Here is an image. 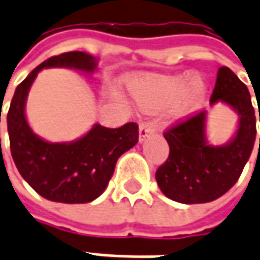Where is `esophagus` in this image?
Returning <instances> with one entry per match:
<instances>
[{
  "mask_svg": "<svg viewBox=\"0 0 260 260\" xmlns=\"http://www.w3.org/2000/svg\"><path fill=\"white\" fill-rule=\"evenodd\" d=\"M154 131H155V126L152 125V122H142L139 125V141L148 138L151 134H154Z\"/></svg>",
  "mask_w": 260,
  "mask_h": 260,
  "instance_id": "esophagus-1",
  "label": "esophagus"
}]
</instances>
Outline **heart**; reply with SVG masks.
Instances as JSON below:
<instances>
[{
    "label": "heart",
    "mask_w": 260,
    "mask_h": 260,
    "mask_svg": "<svg viewBox=\"0 0 260 260\" xmlns=\"http://www.w3.org/2000/svg\"><path fill=\"white\" fill-rule=\"evenodd\" d=\"M129 89L139 106L148 112L170 109L178 103L181 112H190L202 103L206 92L204 83L192 73L137 77L129 83Z\"/></svg>",
    "instance_id": "obj_1"
}]
</instances>
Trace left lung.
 Returning <instances> with one entry per match:
<instances>
[{"mask_svg":"<svg viewBox=\"0 0 260 260\" xmlns=\"http://www.w3.org/2000/svg\"><path fill=\"white\" fill-rule=\"evenodd\" d=\"M217 101L228 103L239 113V128L228 145H207L206 111L187 116L164 131L170 154L158 167L155 178L161 191L174 202L199 204L219 199L236 184L250 157L256 138L255 109L246 85L226 66L219 69L210 96L211 105Z\"/></svg>","mask_w":260,"mask_h":260,"instance_id":"8db88e82","label":"left lung"}]
</instances>
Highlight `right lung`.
Masks as SVG:
<instances>
[{
  "mask_svg": "<svg viewBox=\"0 0 260 260\" xmlns=\"http://www.w3.org/2000/svg\"><path fill=\"white\" fill-rule=\"evenodd\" d=\"M44 68H75L90 73L96 68V58L83 51L53 56L17 86L7 115L11 155L21 177L41 197L68 204L92 202L105 191L118 158L138 142V125H94L83 138L70 144L43 141L25 121L24 105L30 86Z\"/></svg>",
  "mask_w": 260,
  "mask_h": 260,
  "instance_id": "obj_1",
  "label": "right lung"
}]
</instances>
